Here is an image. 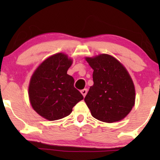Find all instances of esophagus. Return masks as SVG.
Instances as JSON below:
<instances>
[{"label": "esophagus", "instance_id": "obj_1", "mask_svg": "<svg viewBox=\"0 0 160 160\" xmlns=\"http://www.w3.org/2000/svg\"><path fill=\"white\" fill-rule=\"evenodd\" d=\"M81 93H82V95H83V97H85L86 93H87V89H82V90H81Z\"/></svg>", "mask_w": 160, "mask_h": 160}]
</instances>
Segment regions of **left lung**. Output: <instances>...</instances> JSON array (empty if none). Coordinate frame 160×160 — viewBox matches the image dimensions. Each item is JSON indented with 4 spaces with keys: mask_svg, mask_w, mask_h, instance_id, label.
Here are the masks:
<instances>
[{
    "mask_svg": "<svg viewBox=\"0 0 160 160\" xmlns=\"http://www.w3.org/2000/svg\"><path fill=\"white\" fill-rule=\"evenodd\" d=\"M86 60L94 71V84L84 98L92 117L105 122L122 120L135 101V86L128 71L118 60L107 54Z\"/></svg>",
    "mask_w": 160,
    "mask_h": 160,
    "instance_id": "left-lung-1",
    "label": "left lung"
}]
</instances>
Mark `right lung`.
Here are the masks:
<instances>
[{
  "label": "right lung",
  "mask_w": 160,
  "mask_h": 160,
  "mask_svg": "<svg viewBox=\"0 0 160 160\" xmlns=\"http://www.w3.org/2000/svg\"><path fill=\"white\" fill-rule=\"evenodd\" d=\"M72 60L63 53L49 57L37 68L31 79L28 95L38 114L50 121L68 116L83 98L74 87V80L67 74Z\"/></svg>",
  "instance_id": "right-lung-1"
}]
</instances>
